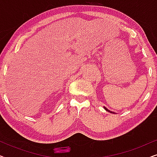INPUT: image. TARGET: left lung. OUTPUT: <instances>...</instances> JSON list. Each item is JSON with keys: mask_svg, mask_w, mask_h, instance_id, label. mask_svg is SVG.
Segmentation results:
<instances>
[{"mask_svg": "<svg viewBox=\"0 0 157 157\" xmlns=\"http://www.w3.org/2000/svg\"><path fill=\"white\" fill-rule=\"evenodd\" d=\"M104 109H105V110H106V111H109V112H111V113H113V112H111V111H109V110H108V109H107L106 108V107H104Z\"/></svg>", "mask_w": 157, "mask_h": 157, "instance_id": "8db88e82", "label": "left lung"}]
</instances>
